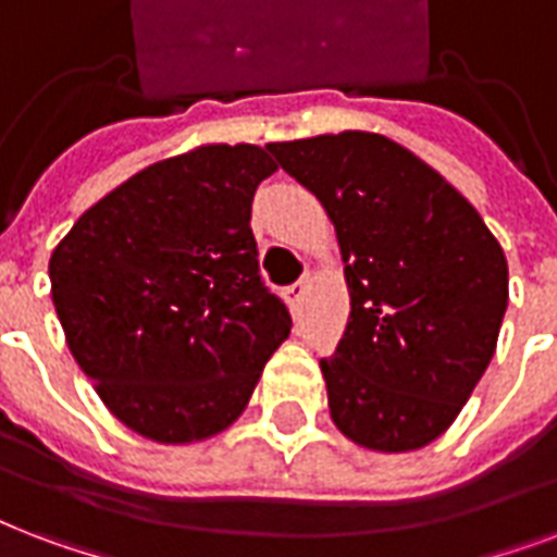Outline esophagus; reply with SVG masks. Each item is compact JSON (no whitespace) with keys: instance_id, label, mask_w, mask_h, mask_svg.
Returning <instances> with one entry per match:
<instances>
[{"instance_id":"obj_1","label":"esophagus","mask_w":557,"mask_h":557,"mask_svg":"<svg viewBox=\"0 0 557 557\" xmlns=\"http://www.w3.org/2000/svg\"><path fill=\"white\" fill-rule=\"evenodd\" d=\"M304 295H307V280H297L286 288V300L292 312H300V304H304Z\"/></svg>"}]
</instances>
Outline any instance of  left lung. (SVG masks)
<instances>
[{
  "label": "left lung",
  "mask_w": 557,
  "mask_h": 557,
  "mask_svg": "<svg viewBox=\"0 0 557 557\" xmlns=\"http://www.w3.org/2000/svg\"><path fill=\"white\" fill-rule=\"evenodd\" d=\"M335 224L350 318L321 359L330 418L376 453L449 430L494 359L508 262L476 207L394 139L368 131L269 143Z\"/></svg>",
  "instance_id": "left-lung-1"
}]
</instances>
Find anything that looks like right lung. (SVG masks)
Returning a JSON list of instances; mask_svg holds the SVG:
<instances>
[{"label": "right lung", "mask_w": 557, "mask_h": 557, "mask_svg": "<svg viewBox=\"0 0 557 557\" xmlns=\"http://www.w3.org/2000/svg\"><path fill=\"white\" fill-rule=\"evenodd\" d=\"M277 172L260 146L148 165L52 250L66 345L127 430L193 444L239 418L292 315L260 277L250 203Z\"/></svg>", "instance_id": "obj_1"}]
</instances>
